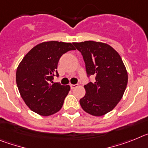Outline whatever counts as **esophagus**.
Wrapping results in <instances>:
<instances>
[{
    "label": "esophagus",
    "mask_w": 148,
    "mask_h": 148,
    "mask_svg": "<svg viewBox=\"0 0 148 148\" xmlns=\"http://www.w3.org/2000/svg\"><path fill=\"white\" fill-rule=\"evenodd\" d=\"M77 85L70 84V86H71V89H74V88H75V87H77Z\"/></svg>",
    "instance_id": "obj_1"
}]
</instances>
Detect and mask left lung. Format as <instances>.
<instances>
[{"label":"left lung","instance_id":"1","mask_svg":"<svg viewBox=\"0 0 148 148\" xmlns=\"http://www.w3.org/2000/svg\"><path fill=\"white\" fill-rule=\"evenodd\" d=\"M81 52L88 76L95 81L85 85L86 95L79 100L86 112L102 116L110 112L121 100L127 85L128 74L119 53L106 43L95 41L73 42Z\"/></svg>","mask_w":148,"mask_h":148}]
</instances>
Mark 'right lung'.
<instances>
[{
    "mask_svg": "<svg viewBox=\"0 0 148 148\" xmlns=\"http://www.w3.org/2000/svg\"><path fill=\"white\" fill-rule=\"evenodd\" d=\"M75 50L70 42L48 41L38 44L24 56L16 71L19 93L27 106L42 116L61 110L71 87L53 83L62 55Z\"/></svg>",
    "mask_w": 148,
    "mask_h": 148,
    "instance_id": "right-lung-1",
    "label": "right lung"
}]
</instances>
